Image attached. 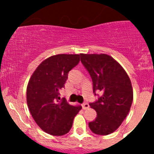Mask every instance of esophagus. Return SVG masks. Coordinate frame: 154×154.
I'll list each match as a JSON object with an SVG mask.
<instances>
[{
    "mask_svg": "<svg viewBox=\"0 0 154 154\" xmlns=\"http://www.w3.org/2000/svg\"><path fill=\"white\" fill-rule=\"evenodd\" d=\"M82 109H88L89 107V103H86V102H85V103H82Z\"/></svg>",
    "mask_w": 154,
    "mask_h": 154,
    "instance_id": "obj_1",
    "label": "esophagus"
}]
</instances>
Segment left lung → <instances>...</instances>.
<instances>
[{"instance_id": "obj_1", "label": "left lung", "mask_w": 154, "mask_h": 154, "mask_svg": "<svg viewBox=\"0 0 154 154\" xmlns=\"http://www.w3.org/2000/svg\"><path fill=\"white\" fill-rule=\"evenodd\" d=\"M81 62L92 80L93 92L102 93L98 100L89 103L97 112L89 123L98 135H108L117 130L130 112L133 92L126 71L111 56L106 54H80Z\"/></svg>"}]
</instances>
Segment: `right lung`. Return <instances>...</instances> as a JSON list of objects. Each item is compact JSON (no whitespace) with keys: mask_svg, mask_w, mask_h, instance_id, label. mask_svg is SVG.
<instances>
[{"mask_svg":"<svg viewBox=\"0 0 154 154\" xmlns=\"http://www.w3.org/2000/svg\"><path fill=\"white\" fill-rule=\"evenodd\" d=\"M79 55H53L38 66L27 86V104L34 120L45 133L62 136L69 132L81 106L69 105L61 99L69 71L78 65Z\"/></svg>","mask_w":154,"mask_h":154,"instance_id":"add662e5","label":"right lung"}]
</instances>
